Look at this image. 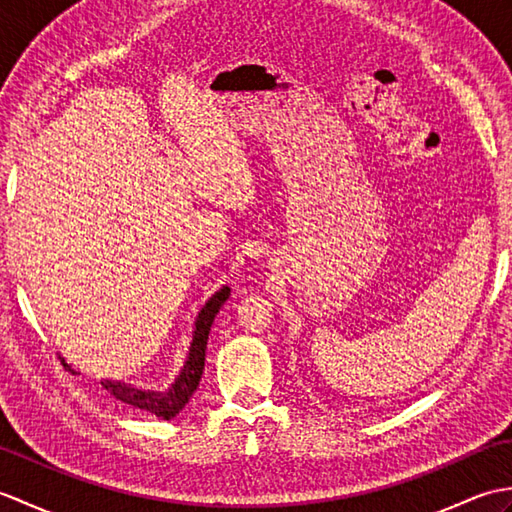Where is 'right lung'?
Instances as JSON below:
<instances>
[{
	"label": "right lung",
	"mask_w": 512,
	"mask_h": 512,
	"mask_svg": "<svg viewBox=\"0 0 512 512\" xmlns=\"http://www.w3.org/2000/svg\"><path fill=\"white\" fill-rule=\"evenodd\" d=\"M228 295H231V288L224 286L220 292H215V295L206 301V306L200 310L198 321H195L193 343H191V350L187 356V363H184L178 380L169 389L149 391V389H138L132 385H125V383H112V380H103L101 385L110 391L116 400L125 402V405H132V407L154 413V416H158L162 420L176 418L178 413L184 409V405L189 402V398L193 396V391L200 385V378L204 372L206 341H209V332H211L215 314L220 312ZM59 361L63 367H68L74 374V369L65 363L61 356H59Z\"/></svg>",
	"instance_id": "obj_1"
}]
</instances>
